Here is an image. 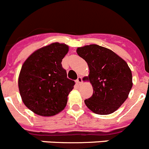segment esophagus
Listing matches in <instances>:
<instances>
[{
	"mask_svg": "<svg viewBox=\"0 0 149 149\" xmlns=\"http://www.w3.org/2000/svg\"><path fill=\"white\" fill-rule=\"evenodd\" d=\"M82 81H83V79H82V77H80V76H79L77 80H76V83H77V85H80Z\"/></svg>",
	"mask_w": 149,
	"mask_h": 149,
	"instance_id": "34e87169",
	"label": "esophagus"
}]
</instances>
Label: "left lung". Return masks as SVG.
<instances>
[{"instance_id": "obj_1", "label": "left lung", "mask_w": 149, "mask_h": 149, "mask_svg": "<svg viewBox=\"0 0 149 149\" xmlns=\"http://www.w3.org/2000/svg\"><path fill=\"white\" fill-rule=\"evenodd\" d=\"M77 53L88 63L93 87V95L84 100L85 104L95 114H111L125 102L132 89L129 65L114 52L96 44L77 48Z\"/></svg>"}]
</instances>
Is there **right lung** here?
I'll return each mask as SVG.
<instances>
[{"label":"right lung","instance_id":"right-lung-1","mask_svg":"<svg viewBox=\"0 0 149 149\" xmlns=\"http://www.w3.org/2000/svg\"><path fill=\"white\" fill-rule=\"evenodd\" d=\"M68 51L67 45L53 43L32 53L22 65L20 96L25 106L38 115H55L66 106L75 84L61 64Z\"/></svg>","mask_w":149,"mask_h":149}]
</instances>
